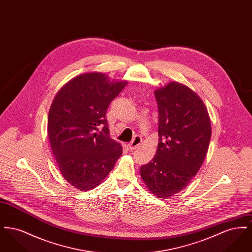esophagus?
<instances>
[{"label":"esophagus","instance_id":"1","mask_svg":"<svg viewBox=\"0 0 252 252\" xmlns=\"http://www.w3.org/2000/svg\"><path fill=\"white\" fill-rule=\"evenodd\" d=\"M141 143H142V138L140 136H135V138L132 140L131 143L127 144V147L130 150H134L141 144Z\"/></svg>","mask_w":252,"mask_h":252}]
</instances>
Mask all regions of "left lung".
Here are the masks:
<instances>
[{"instance_id": "left-lung-1", "label": "left lung", "mask_w": 252, "mask_h": 252, "mask_svg": "<svg viewBox=\"0 0 252 252\" xmlns=\"http://www.w3.org/2000/svg\"><path fill=\"white\" fill-rule=\"evenodd\" d=\"M158 110L156 155L141 167L149 191L160 198L183 190L196 175L212 136L203 101L192 90L171 82L155 91Z\"/></svg>"}]
</instances>
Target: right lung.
Returning a JSON list of instances; mask_svg holds the SVG:
<instances>
[{
  "mask_svg": "<svg viewBox=\"0 0 252 252\" xmlns=\"http://www.w3.org/2000/svg\"><path fill=\"white\" fill-rule=\"evenodd\" d=\"M126 85L101 72L83 73L64 85L51 105L52 151L63 178L79 191L97 187L122 155L121 144L109 137L106 113Z\"/></svg>",
  "mask_w": 252,
  "mask_h": 252,
  "instance_id": "right-lung-1",
  "label": "right lung"
}]
</instances>
